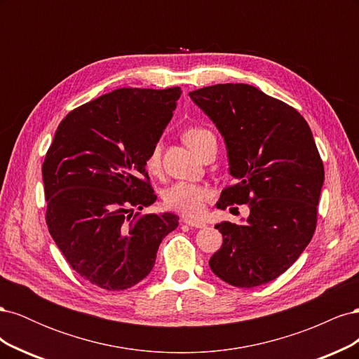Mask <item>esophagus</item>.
Instances as JSON below:
<instances>
[{
    "instance_id": "obj_1",
    "label": "esophagus",
    "mask_w": 359,
    "mask_h": 359,
    "mask_svg": "<svg viewBox=\"0 0 359 359\" xmlns=\"http://www.w3.org/2000/svg\"><path fill=\"white\" fill-rule=\"evenodd\" d=\"M184 223H186L187 226L190 227H199V229H202V227H205L206 224L202 223V222H198V220H191V219H184Z\"/></svg>"
}]
</instances>
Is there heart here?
I'll use <instances>...</instances> for the list:
<instances>
[{"label":"heart","instance_id":"heart-1","mask_svg":"<svg viewBox=\"0 0 359 359\" xmlns=\"http://www.w3.org/2000/svg\"><path fill=\"white\" fill-rule=\"evenodd\" d=\"M184 142L187 144L190 149H193L196 154H201V151L205 145L215 140L214 135L208 128L203 127H189L186 132L182 133ZM145 166L151 173H158L161 168V157H160V145L153 147L149 151ZM212 196V191L206 187L201 186L196 182H187L180 181L172 184V186L163 194V199L169 210L181 212L184 215H199L203 211L205 202L210 201Z\"/></svg>","mask_w":359,"mask_h":359}]
</instances>
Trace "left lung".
<instances>
[{"mask_svg":"<svg viewBox=\"0 0 359 359\" xmlns=\"http://www.w3.org/2000/svg\"><path fill=\"white\" fill-rule=\"evenodd\" d=\"M189 95L222 133L236 180L217 208H250L244 224H215L223 244L210 268L236 287L269 283L316 231L325 170L311 130L297 109L247 83L205 86Z\"/></svg>","mask_w":359,"mask_h":359,"instance_id":"obj_1","label":"left lung"}]
</instances>
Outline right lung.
Wrapping results in <instances>:
<instances>
[{"mask_svg": "<svg viewBox=\"0 0 359 359\" xmlns=\"http://www.w3.org/2000/svg\"><path fill=\"white\" fill-rule=\"evenodd\" d=\"M181 93L119 88L76 107L43 161L49 233L76 273L102 289L144 280L161 240L178 227L175 214L139 211L157 199L145 160Z\"/></svg>", "mask_w": 359, "mask_h": 359, "instance_id": "obj_1", "label": "right lung"}]
</instances>
